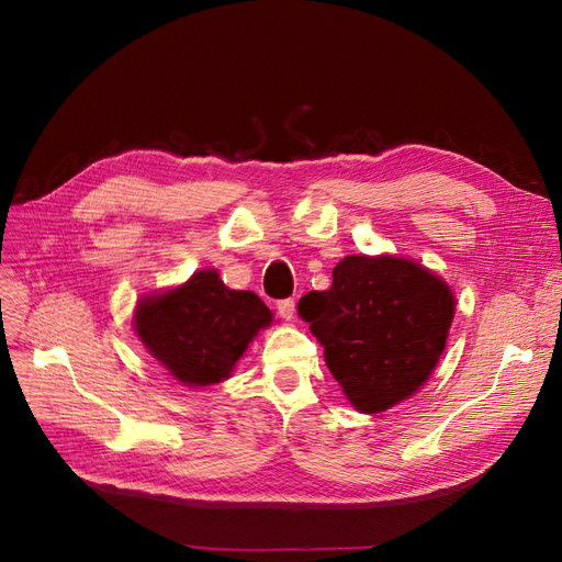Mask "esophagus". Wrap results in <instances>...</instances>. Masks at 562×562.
<instances>
[{
    "label": "esophagus",
    "mask_w": 562,
    "mask_h": 562,
    "mask_svg": "<svg viewBox=\"0 0 562 562\" xmlns=\"http://www.w3.org/2000/svg\"><path fill=\"white\" fill-rule=\"evenodd\" d=\"M277 310H279V314H281V318H285V321H291L293 316H295V300H279L277 302Z\"/></svg>",
    "instance_id": "obj_1"
}]
</instances>
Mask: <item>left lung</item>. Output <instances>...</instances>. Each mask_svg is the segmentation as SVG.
<instances>
[{
  "label": "left lung",
  "mask_w": 562,
  "mask_h": 562,
  "mask_svg": "<svg viewBox=\"0 0 562 562\" xmlns=\"http://www.w3.org/2000/svg\"><path fill=\"white\" fill-rule=\"evenodd\" d=\"M297 314L323 345L333 378L361 413H382L429 380L454 316L450 285L394 255H347L328 291H312Z\"/></svg>",
  "instance_id": "left-lung-1"
}]
</instances>
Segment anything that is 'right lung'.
Returning <instances> with one entry per match:
<instances>
[{
    "label": "right lung",
    "instance_id": "right-lung-1",
    "mask_svg": "<svg viewBox=\"0 0 562 562\" xmlns=\"http://www.w3.org/2000/svg\"><path fill=\"white\" fill-rule=\"evenodd\" d=\"M271 323L267 304L232 291L215 269L138 302L135 333L147 351L184 386H209L232 375L252 337Z\"/></svg>",
    "mask_w": 562,
    "mask_h": 562
}]
</instances>
